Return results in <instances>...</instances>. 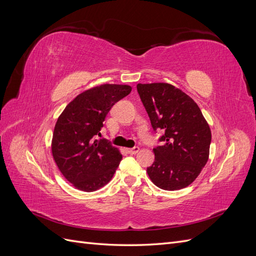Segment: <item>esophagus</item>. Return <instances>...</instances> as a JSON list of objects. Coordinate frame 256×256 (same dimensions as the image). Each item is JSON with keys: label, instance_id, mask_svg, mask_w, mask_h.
Instances as JSON below:
<instances>
[{"label": "esophagus", "instance_id": "esophagus-1", "mask_svg": "<svg viewBox=\"0 0 256 256\" xmlns=\"http://www.w3.org/2000/svg\"><path fill=\"white\" fill-rule=\"evenodd\" d=\"M138 150H140V148H138V146L134 147V148H128V150H127V152H128L129 154H138Z\"/></svg>", "mask_w": 256, "mask_h": 256}]
</instances>
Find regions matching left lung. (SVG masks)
Segmentation results:
<instances>
[{
    "mask_svg": "<svg viewBox=\"0 0 256 256\" xmlns=\"http://www.w3.org/2000/svg\"><path fill=\"white\" fill-rule=\"evenodd\" d=\"M136 88L154 130L164 132L147 174L160 189L188 187L207 164L212 142L208 122L194 100L172 84L138 83Z\"/></svg>",
    "mask_w": 256,
    "mask_h": 256,
    "instance_id": "1",
    "label": "left lung"
}]
</instances>
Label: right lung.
Listing matches in <instances>:
<instances>
[{
    "mask_svg": "<svg viewBox=\"0 0 256 256\" xmlns=\"http://www.w3.org/2000/svg\"><path fill=\"white\" fill-rule=\"evenodd\" d=\"M131 90L122 84L92 88L76 96L58 116L52 136V156L74 188L92 192L112 180L122 154L106 140H92V136L100 134L106 114Z\"/></svg>",
    "mask_w": 256,
    "mask_h": 256,
    "instance_id": "right-lung-1",
    "label": "right lung"
}]
</instances>
